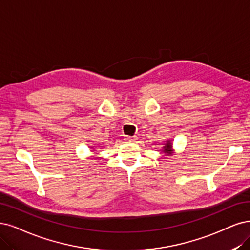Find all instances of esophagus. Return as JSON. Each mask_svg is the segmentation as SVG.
<instances>
[{
    "instance_id": "esophagus-1",
    "label": "esophagus",
    "mask_w": 250,
    "mask_h": 250,
    "mask_svg": "<svg viewBox=\"0 0 250 250\" xmlns=\"http://www.w3.org/2000/svg\"><path fill=\"white\" fill-rule=\"evenodd\" d=\"M138 138L136 136H125V140L126 142H136Z\"/></svg>"
}]
</instances>
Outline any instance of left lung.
I'll use <instances>...</instances> for the list:
<instances>
[{
	"mask_svg": "<svg viewBox=\"0 0 250 250\" xmlns=\"http://www.w3.org/2000/svg\"><path fill=\"white\" fill-rule=\"evenodd\" d=\"M164 150L163 152L167 153V154H171L172 153V143L170 141H167V143L165 144V146L163 147Z\"/></svg>",
	"mask_w": 250,
	"mask_h": 250,
	"instance_id": "obj_1",
	"label": "left lung"
}]
</instances>
